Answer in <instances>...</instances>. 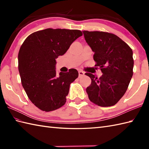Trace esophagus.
Here are the masks:
<instances>
[{"label": "esophagus", "instance_id": "34e87169", "mask_svg": "<svg viewBox=\"0 0 149 149\" xmlns=\"http://www.w3.org/2000/svg\"><path fill=\"white\" fill-rule=\"evenodd\" d=\"M84 75V72H83L82 70L79 71V77L81 78L82 77H83Z\"/></svg>", "mask_w": 149, "mask_h": 149}]
</instances>
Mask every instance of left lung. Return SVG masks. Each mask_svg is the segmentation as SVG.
Instances as JSON below:
<instances>
[{
    "instance_id": "1",
    "label": "left lung",
    "mask_w": 149,
    "mask_h": 149,
    "mask_svg": "<svg viewBox=\"0 0 149 149\" xmlns=\"http://www.w3.org/2000/svg\"><path fill=\"white\" fill-rule=\"evenodd\" d=\"M85 40L94 52L93 59L102 73L98 79L86 73L91 79L86 88L89 99L97 105H115L123 96L133 75L132 50L127 43L111 33L83 31Z\"/></svg>"
}]
</instances>
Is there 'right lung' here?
Masks as SVG:
<instances>
[{
  "mask_svg": "<svg viewBox=\"0 0 149 149\" xmlns=\"http://www.w3.org/2000/svg\"><path fill=\"white\" fill-rule=\"evenodd\" d=\"M82 35L79 30L49 28L30 34L22 45L18 56L22 84L40 109L51 111L65 104L70 85L79 73L72 68L57 75L56 59Z\"/></svg>",
  "mask_w": 149,
  "mask_h": 149,
  "instance_id": "add662e5",
  "label": "right lung"
}]
</instances>
